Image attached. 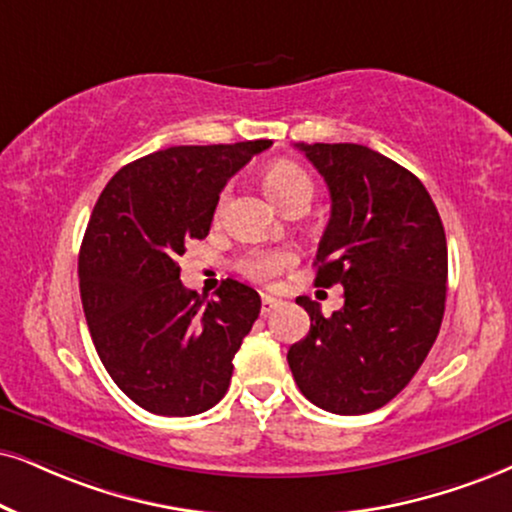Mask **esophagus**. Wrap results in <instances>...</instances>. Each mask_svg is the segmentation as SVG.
<instances>
[{
	"mask_svg": "<svg viewBox=\"0 0 512 512\" xmlns=\"http://www.w3.org/2000/svg\"><path fill=\"white\" fill-rule=\"evenodd\" d=\"M282 301L280 299H275V296H270V294H263V299H261V313L263 315H268V313H273L277 306H280Z\"/></svg>",
	"mask_w": 512,
	"mask_h": 512,
	"instance_id": "esophagus-1",
	"label": "esophagus"
}]
</instances>
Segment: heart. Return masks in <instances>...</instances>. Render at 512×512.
Returning <instances> with one entry per match:
<instances>
[{
  "label": "heart",
  "instance_id": "1",
  "mask_svg": "<svg viewBox=\"0 0 512 512\" xmlns=\"http://www.w3.org/2000/svg\"><path fill=\"white\" fill-rule=\"evenodd\" d=\"M266 189L282 208H289L296 201H311L313 197L311 178L304 168L292 161H277L266 170ZM227 197H230V192L225 189L218 197L216 216H223ZM289 263H292V254L285 249H251L239 258L237 268L251 280L268 282L275 275H280Z\"/></svg>",
  "mask_w": 512,
  "mask_h": 512
}]
</instances>
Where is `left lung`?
Wrapping results in <instances>:
<instances>
[{"instance_id":"8db88e82","label":"left lung","mask_w":512,"mask_h":512,"mask_svg":"<svg viewBox=\"0 0 512 512\" xmlns=\"http://www.w3.org/2000/svg\"><path fill=\"white\" fill-rule=\"evenodd\" d=\"M330 189L315 285L344 287L330 318L308 296L311 330L287 353L301 394L337 415L382 408L437 339L449 251L439 211L410 170L363 144H296Z\"/></svg>"}]
</instances>
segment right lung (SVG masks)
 <instances>
[{
    "instance_id": "right-lung-1",
    "label": "right lung",
    "mask_w": 512,
    "mask_h": 512,
    "mask_svg": "<svg viewBox=\"0 0 512 512\" xmlns=\"http://www.w3.org/2000/svg\"><path fill=\"white\" fill-rule=\"evenodd\" d=\"M270 144L154 151L118 170L94 204L78 258L85 320L111 380L149 413H204L230 387L261 296L237 280L216 299L189 292L178 258L208 235L227 180Z\"/></svg>"
}]
</instances>
